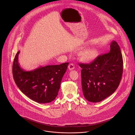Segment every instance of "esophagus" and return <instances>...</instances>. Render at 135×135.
I'll use <instances>...</instances> for the list:
<instances>
[{"label":"esophagus","mask_w":135,"mask_h":135,"mask_svg":"<svg viewBox=\"0 0 135 135\" xmlns=\"http://www.w3.org/2000/svg\"><path fill=\"white\" fill-rule=\"evenodd\" d=\"M68 68H69V69L70 70H73V69L75 68V65H74V64H73V63L70 64L69 65V66H68Z\"/></svg>","instance_id":"1"}]
</instances>
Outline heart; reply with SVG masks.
<instances>
[{"label":"heart","instance_id":"heart-1","mask_svg":"<svg viewBox=\"0 0 135 135\" xmlns=\"http://www.w3.org/2000/svg\"><path fill=\"white\" fill-rule=\"evenodd\" d=\"M98 55L96 49L93 47H88L84 49L79 55L80 60L82 62H88L95 60Z\"/></svg>","mask_w":135,"mask_h":135}]
</instances>
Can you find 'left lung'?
Segmentation results:
<instances>
[{
	"label": "left lung",
	"instance_id": "1",
	"mask_svg": "<svg viewBox=\"0 0 135 135\" xmlns=\"http://www.w3.org/2000/svg\"><path fill=\"white\" fill-rule=\"evenodd\" d=\"M82 68L83 93L90 102L98 103L112 95L118 88L123 70L120 46L115 41L109 53L97 56L90 64H79Z\"/></svg>",
	"mask_w": 135,
	"mask_h": 135
}]
</instances>
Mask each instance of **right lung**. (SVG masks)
<instances>
[{"instance_id":"right-lung-1","label":"right lung","mask_w":135,"mask_h":135,"mask_svg":"<svg viewBox=\"0 0 135 135\" xmlns=\"http://www.w3.org/2000/svg\"><path fill=\"white\" fill-rule=\"evenodd\" d=\"M19 51L15 55L12 74L19 89L32 100L40 104L49 103L58 95L62 76L69 62L57 65L40 67L31 71H25L18 64Z\"/></svg>"}]
</instances>
